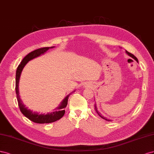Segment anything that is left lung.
<instances>
[{"label": "left lung", "instance_id": "left-lung-1", "mask_svg": "<svg viewBox=\"0 0 154 154\" xmlns=\"http://www.w3.org/2000/svg\"><path fill=\"white\" fill-rule=\"evenodd\" d=\"M126 53L128 54V56H129L130 57H131L132 58H133L134 59H135V60L138 63V60H137V57H135L132 54H131V53H130V52H128V51H126ZM95 111H96V112H97V114L98 115H99V116L100 117H101L102 118H103V120H106V121H108V122H111V120H109V119H107V118H106L105 117H103V116H102V115L100 114V112H99V111H98V110H97V107H96V105H95Z\"/></svg>", "mask_w": 154, "mask_h": 154}]
</instances>
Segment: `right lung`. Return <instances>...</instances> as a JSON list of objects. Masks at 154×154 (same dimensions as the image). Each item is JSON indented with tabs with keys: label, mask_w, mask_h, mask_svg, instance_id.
Masks as SVG:
<instances>
[{
	"label": "right lung",
	"mask_w": 154,
	"mask_h": 154,
	"mask_svg": "<svg viewBox=\"0 0 154 154\" xmlns=\"http://www.w3.org/2000/svg\"><path fill=\"white\" fill-rule=\"evenodd\" d=\"M55 47H43L36 49V50L34 51L25 57L23 59L20 64H19L17 72H16V84H15V90H16V94H17V98L18 103V106L20 108V110L22 112L23 115L27 118L29 120L31 121L36 123H52L56 121L59 120V119H61L64 115V108H65L68 104V100L70 94L66 97L64 99L63 102L61 103V105L57 107V109L59 111H54L53 112L48 113L47 115L45 114H39L38 112H32L31 110L28 109L26 107V106L23 103L22 101L21 100L20 97L19 95V90H18V83L20 80V77L22 71L23 70V67L26 66V64L31 59L36 58L39 56H41L42 54H43L45 53L49 48H52Z\"/></svg>",
	"instance_id": "1"
}]
</instances>
